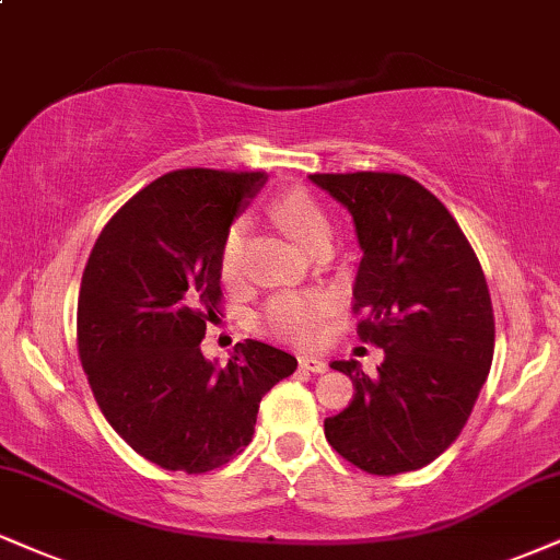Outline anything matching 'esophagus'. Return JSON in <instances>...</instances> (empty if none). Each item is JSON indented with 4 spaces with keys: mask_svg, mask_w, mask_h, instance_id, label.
<instances>
[{
    "mask_svg": "<svg viewBox=\"0 0 560 560\" xmlns=\"http://www.w3.org/2000/svg\"><path fill=\"white\" fill-rule=\"evenodd\" d=\"M300 368L307 370V373H326L328 362L318 354H302L300 357Z\"/></svg>",
    "mask_w": 560,
    "mask_h": 560,
    "instance_id": "obj_1",
    "label": "esophagus"
}]
</instances>
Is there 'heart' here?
<instances>
[{
	"label": "heart",
	"mask_w": 560,
	"mask_h": 560,
	"mask_svg": "<svg viewBox=\"0 0 560 560\" xmlns=\"http://www.w3.org/2000/svg\"><path fill=\"white\" fill-rule=\"evenodd\" d=\"M271 215L276 224L284 226L302 247L313 250L320 242L331 240V219L313 195L305 190H289L271 203ZM242 250H245V221H234L226 229L219 250V271L224 281H234L240 276ZM331 298L323 292H281L268 300L262 307L260 323L268 334L279 336L294 345H313L323 334Z\"/></svg>",
	"instance_id": "heart-1"
}]
</instances>
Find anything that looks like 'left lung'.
Wrapping results in <instances>:
<instances>
[{
    "mask_svg": "<svg viewBox=\"0 0 560 560\" xmlns=\"http://www.w3.org/2000/svg\"><path fill=\"white\" fill-rule=\"evenodd\" d=\"M310 179L352 213L362 247L354 313H365L357 334L386 352L373 378L357 360L331 362L354 396L326 417V441L362 472H412L459 438L490 373L488 281L448 208L407 174Z\"/></svg>",
    "mask_w": 560,
    "mask_h": 560,
    "instance_id": "1",
    "label": "left lung"
}]
</instances>
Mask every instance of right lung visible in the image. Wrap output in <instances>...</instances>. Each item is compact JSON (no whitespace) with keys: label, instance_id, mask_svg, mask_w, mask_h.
Wrapping results in <instances>:
<instances>
[{"label":"right lung","instance_id":"add662e5","mask_svg":"<svg viewBox=\"0 0 560 560\" xmlns=\"http://www.w3.org/2000/svg\"><path fill=\"white\" fill-rule=\"evenodd\" d=\"M262 172L177 170L98 234L78 298V352L98 409L130 448L203 475L253 441L262 396L298 360L247 339L224 368L200 352L221 305L219 250Z\"/></svg>","mask_w":560,"mask_h":560}]
</instances>
